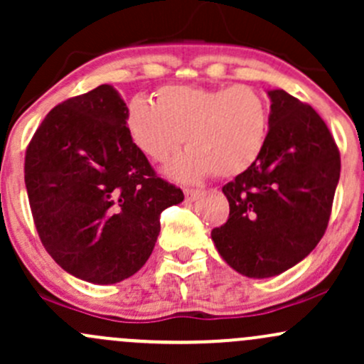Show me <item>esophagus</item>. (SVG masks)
<instances>
[{
    "label": "esophagus",
    "instance_id": "34e87169",
    "mask_svg": "<svg viewBox=\"0 0 364 364\" xmlns=\"http://www.w3.org/2000/svg\"><path fill=\"white\" fill-rule=\"evenodd\" d=\"M183 194H186L187 201H194V199H198L199 196H201V191H199V189H186V191H183Z\"/></svg>",
    "mask_w": 364,
    "mask_h": 364
}]
</instances>
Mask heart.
Instances as JSON below:
<instances>
[{"label":"heart","mask_w":364,"mask_h":364,"mask_svg":"<svg viewBox=\"0 0 364 364\" xmlns=\"http://www.w3.org/2000/svg\"><path fill=\"white\" fill-rule=\"evenodd\" d=\"M127 127L135 146L156 163L168 161L186 142L189 151L170 168L175 178L196 181L212 171L229 178L248 170L264 151L269 107L248 85H170L156 92L154 102L132 100Z\"/></svg>","instance_id":"b5f03b06"}]
</instances>
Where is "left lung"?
<instances>
[{
    "instance_id": "1",
    "label": "left lung",
    "mask_w": 364,
    "mask_h": 364,
    "mask_svg": "<svg viewBox=\"0 0 364 364\" xmlns=\"http://www.w3.org/2000/svg\"><path fill=\"white\" fill-rule=\"evenodd\" d=\"M267 140L255 163L222 187L229 218L212 230L234 271L271 277L321 241L340 178V152L321 116L284 90H271Z\"/></svg>"
}]
</instances>
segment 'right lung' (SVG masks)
<instances>
[{
  "label": "right lung",
  "mask_w": 364,
  "mask_h": 364,
  "mask_svg": "<svg viewBox=\"0 0 364 364\" xmlns=\"http://www.w3.org/2000/svg\"><path fill=\"white\" fill-rule=\"evenodd\" d=\"M111 85L55 105L26 151L24 178L46 252L69 274L95 284L134 276L151 257L181 187L158 177L127 127Z\"/></svg>",
  "instance_id": "add662e5"
}]
</instances>
